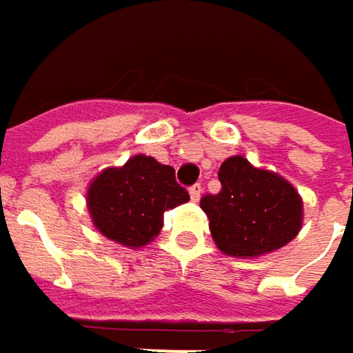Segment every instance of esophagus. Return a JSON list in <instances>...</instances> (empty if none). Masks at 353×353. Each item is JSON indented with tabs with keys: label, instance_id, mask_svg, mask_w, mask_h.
<instances>
[{
	"label": "esophagus",
	"instance_id": "1",
	"mask_svg": "<svg viewBox=\"0 0 353 353\" xmlns=\"http://www.w3.org/2000/svg\"><path fill=\"white\" fill-rule=\"evenodd\" d=\"M200 196H202V185H200V183H194V185L190 188V198H192L194 202H198Z\"/></svg>",
	"mask_w": 353,
	"mask_h": 353
}]
</instances>
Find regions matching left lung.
Returning <instances> with one entry per match:
<instances>
[{
	"instance_id": "1",
	"label": "left lung",
	"mask_w": 353,
	"mask_h": 353,
	"mask_svg": "<svg viewBox=\"0 0 353 353\" xmlns=\"http://www.w3.org/2000/svg\"><path fill=\"white\" fill-rule=\"evenodd\" d=\"M221 192L200 198L219 249L235 257H257L290 243L303 225V200L280 176L229 157L221 170Z\"/></svg>"
}]
</instances>
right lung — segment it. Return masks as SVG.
<instances>
[{"label":"right lung","instance_id":"1","mask_svg":"<svg viewBox=\"0 0 353 353\" xmlns=\"http://www.w3.org/2000/svg\"><path fill=\"white\" fill-rule=\"evenodd\" d=\"M188 200L190 194L176 181L174 168L147 155L102 172L88 192L96 229L126 247L147 245L159 235L165 210Z\"/></svg>","mask_w":353,"mask_h":353}]
</instances>
